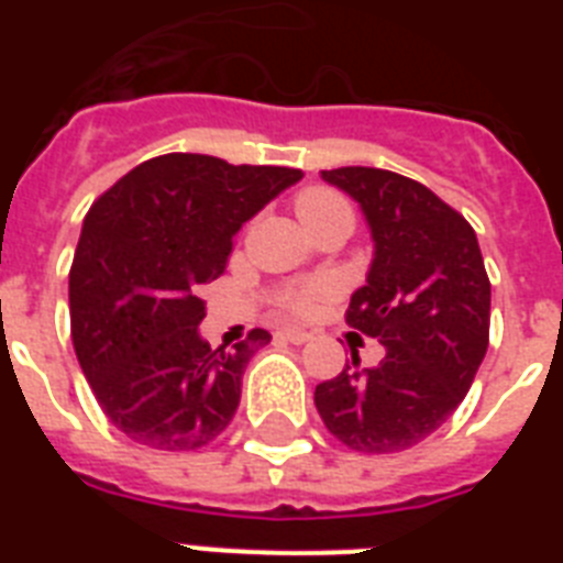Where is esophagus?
I'll list each match as a JSON object with an SVG mask.
<instances>
[{
    "mask_svg": "<svg viewBox=\"0 0 563 563\" xmlns=\"http://www.w3.org/2000/svg\"><path fill=\"white\" fill-rule=\"evenodd\" d=\"M280 339H286V342H291V344H307L309 339H312V333H307V330H298V327H289V330H280Z\"/></svg>",
    "mask_w": 563,
    "mask_h": 563,
    "instance_id": "34e87169",
    "label": "esophagus"
}]
</instances>
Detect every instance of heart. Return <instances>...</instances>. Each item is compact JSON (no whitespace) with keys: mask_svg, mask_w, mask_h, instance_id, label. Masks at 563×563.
Segmentation results:
<instances>
[{"mask_svg":"<svg viewBox=\"0 0 563 563\" xmlns=\"http://www.w3.org/2000/svg\"><path fill=\"white\" fill-rule=\"evenodd\" d=\"M295 212L303 224L321 219L327 212H351V203L344 201L342 195L333 192V189H303V192L295 198ZM333 291V286L324 280L312 283H298V286H286V289L277 291V307L291 312V316H307L316 309V303L321 298H327Z\"/></svg>","mask_w":563,"mask_h":563,"instance_id":"heart-1","label":"heart"}]
</instances>
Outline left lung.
Returning a JSON list of instances; mask_svg holds the SVG:
<instances>
[{
	"instance_id": "8db88e82",
	"label": "left lung",
	"mask_w": 563,
	"mask_h": 563,
	"mask_svg": "<svg viewBox=\"0 0 563 563\" xmlns=\"http://www.w3.org/2000/svg\"><path fill=\"white\" fill-rule=\"evenodd\" d=\"M365 212L374 239L368 280L347 324L385 347L376 368L351 351L316 388L318 415L356 453H400L429 438L464 400L488 351L490 280L462 212L397 172H321Z\"/></svg>"
}]
</instances>
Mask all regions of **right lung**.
<instances>
[{"label":"right lung","mask_w":563,"mask_h":563,"mask_svg":"<svg viewBox=\"0 0 563 563\" xmlns=\"http://www.w3.org/2000/svg\"><path fill=\"white\" fill-rule=\"evenodd\" d=\"M300 178L289 166L161 154L92 201L69 268L73 344L101 411L131 441L178 453L228 429L247 362L272 335L210 347L201 291L224 274L239 228Z\"/></svg>","instance_id":"right-lung-1"}]
</instances>
